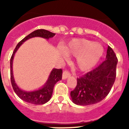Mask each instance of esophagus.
<instances>
[{
	"label": "esophagus",
	"mask_w": 129,
	"mask_h": 129,
	"mask_svg": "<svg viewBox=\"0 0 129 129\" xmlns=\"http://www.w3.org/2000/svg\"><path fill=\"white\" fill-rule=\"evenodd\" d=\"M71 75V73L69 72V71H65L64 72H63V74H62V79H66L67 78L69 77Z\"/></svg>",
	"instance_id": "obj_1"
}]
</instances>
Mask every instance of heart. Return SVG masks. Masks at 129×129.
<instances>
[{"label": "heart", "mask_w": 129, "mask_h": 129, "mask_svg": "<svg viewBox=\"0 0 129 129\" xmlns=\"http://www.w3.org/2000/svg\"><path fill=\"white\" fill-rule=\"evenodd\" d=\"M67 55L77 57V66L81 71L92 69L99 62L104 53V48L99 43L84 39H75L63 48Z\"/></svg>", "instance_id": "obj_1"}]
</instances>
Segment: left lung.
I'll return each instance as SVG.
<instances>
[{
	"label": "left lung",
	"mask_w": 129,
	"mask_h": 129,
	"mask_svg": "<svg viewBox=\"0 0 129 129\" xmlns=\"http://www.w3.org/2000/svg\"><path fill=\"white\" fill-rule=\"evenodd\" d=\"M117 62L114 50L108 46L106 59L95 69L77 78L76 87L71 92L72 102L79 105H89L102 101L114 84Z\"/></svg>",
	"instance_id": "left-lung-1"
}]
</instances>
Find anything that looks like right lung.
I'll return each mask as SVG.
<instances>
[{
    "label": "right lung",
    "mask_w": 129,
    "mask_h": 129,
    "mask_svg": "<svg viewBox=\"0 0 129 129\" xmlns=\"http://www.w3.org/2000/svg\"><path fill=\"white\" fill-rule=\"evenodd\" d=\"M55 35V34L49 32L47 30H36L34 31L32 33L30 34H28L27 36H26L21 41L19 42L17 45L16 47L14 49V52H13V54L12 55L11 58H10V61L11 84L15 93L17 95L19 98L21 99L25 102L34 105H42L47 103L51 98L55 84H56L57 82L62 79V70L61 69H53L45 84L43 85L42 87L40 88L39 89L34 91H28H28L23 90L20 89L16 84L15 80H14V75H13L12 63L13 59H14V57L15 55V52L17 51L20 45L24 42H25L26 40L29 39L36 37H40L48 40L49 39L54 37Z\"/></svg>",
    "instance_id": "add662e5"
}]
</instances>
